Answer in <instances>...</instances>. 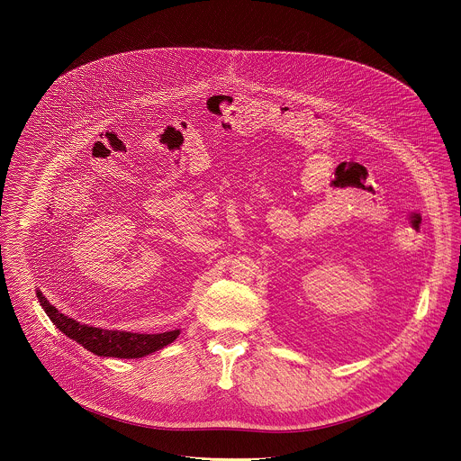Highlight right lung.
I'll return each instance as SVG.
<instances>
[{"label": "right lung", "mask_w": 461, "mask_h": 461, "mask_svg": "<svg viewBox=\"0 0 461 461\" xmlns=\"http://www.w3.org/2000/svg\"><path fill=\"white\" fill-rule=\"evenodd\" d=\"M37 296L42 309L57 325V329L62 330L68 339L79 342L85 349L99 357L140 358L168 346L179 335V330L163 333H134L126 330H104L83 325L53 307L41 291H37Z\"/></svg>", "instance_id": "right-lung-1"}]
</instances>
